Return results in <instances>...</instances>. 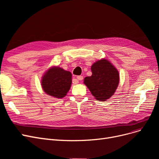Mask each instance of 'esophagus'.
Returning a JSON list of instances; mask_svg holds the SVG:
<instances>
[{
	"label": "esophagus",
	"instance_id": "esophagus-1",
	"mask_svg": "<svg viewBox=\"0 0 159 159\" xmlns=\"http://www.w3.org/2000/svg\"><path fill=\"white\" fill-rule=\"evenodd\" d=\"M77 79H78V80H82L84 79V78H83V76L78 75V77H77Z\"/></svg>",
	"mask_w": 159,
	"mask_h": 159
}]
</instances>
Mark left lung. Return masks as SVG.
I'll use <instances>...</instances> for the list:
<instances>
[{
  "instance_id": "8db88e82",
  "label": "left lung",
  "mask_w": 159,
  "mask_h": 159,
  "mask_svg": "<svg viewBox=\"0 0 159 159\" xmlns=\"http://www.w3.org/2000/svg\"><path fill=\"white\" fill-rule=\"evenodd\" d=\"M91 70L92 75L84 78V84L96 99L106 101L114 94L118 86V71L105 59L96 61L91 66Z\"/></svg>"
}]
</instances>
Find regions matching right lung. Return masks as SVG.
Segmentation results:
<instances>
[{
    "mask_svg": "<svg viewBox=\"0 0 159 159\" xmlns=\"http://www.w3.org/2000/svg\"><path fill=\"white\" fill-rule=\"evenodd\" d=\"M41 83L46 93L56 98H63L70 89L71 74L59 67H53L42 77Z\"/></svg>",
    "mask_w": 159,
    "mask_h": 159,
    "instance_id": "right-lung-1",
    "label": "right lung"
}]
</instances>
